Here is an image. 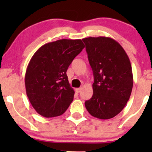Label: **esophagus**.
I'll return each mask as SVG.
<instances>
[{
    "label": "esophagus",
    "mask_w": 152,
    "mask_h": 152,
    "mask_svg": "<svg viewBox=\"0 0 152 152\" xmlns=\"http://www.w3.org/2000/svg\"><path fill=\"white\" fill-rule=\"evenodd\" d=\"M75 91H76V92L77 94H78V93H80V92H81V88H76V89H75Z\"/></svg>",
    "instance_id": "obj_1"
}]
</instances>
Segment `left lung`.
Masks as SVG:
<instances>
[{
  "label": "left lung",
  "instance_id": "1",
  "mask_svg": "<svg viewBox=\"0 0 152 152\" xmlns=\"http://www.w3.org/2000/svg\"><path fill=\"white\" fill-rule=\"evenodd\" d=\"M93 71V96L86 101L88 113L109 119L123 110L130 98L133 74L130 60L117 41L105 36L82 39Z\"/></svg>",
  "mask_w": 152,
  "mask_h": 152
}]
</instances>
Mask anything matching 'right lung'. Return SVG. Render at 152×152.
<instances>
[{
	"instance_id": "obj_1",
	"label": "right lung",
	"mask_w": 152,
	"mask_h": 152,
	"mask_svg": "<svg viewBox=\"0 0 152 152\" xmlns=\"http://www.w3.org/2000/svg\"><path fill=\"white\" fill-rule=\"evenodd\" d=\"M85 46L81 39H61L40 47L25 76L26 94L36 112L46 118L64 114L74 100L68 68Z\"/></svg>"
}]
</instances>
